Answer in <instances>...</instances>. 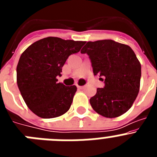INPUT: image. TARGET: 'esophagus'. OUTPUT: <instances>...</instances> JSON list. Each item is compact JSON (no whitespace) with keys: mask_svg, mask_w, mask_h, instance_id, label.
<instances>
[{"mask_svg":"<svg viewBox=\"0 0 157 157\" xmlns=\"http://www.w3.org/2000/svg\"><path fill=\"white\" fill-rule=\"evenodd\" d=\"M85 87H86V86H78V85H77V88L80 89V90H82V89H84Z\"/></svg>","mask_w":157,"mask_h":157,"instance_id":"1","label":"esophagus"}]
</instances>
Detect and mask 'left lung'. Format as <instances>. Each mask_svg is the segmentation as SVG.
<instances>
[{"label":"left lung","mask_w":157,"mask_h":157,"mask_svg":"<svg viewBox=\"0 0 157 157\" xmlns=\"http://www.w3.org/2000/svg\"><path fill=\"white\" fill-rule=\"evenodd\" d=\"M90 59L94 75L105 86L90 99L96 112L107 118L124 114L135 101L140 88L141 67L130 46L113 40L88 41L82 48Z\"/></svg>","instance_id":"1"}]
</instances>
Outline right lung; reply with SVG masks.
I'll list each match as a JSON object with an SVG mask.
<instances>
[{
	"label": "right lung",
	"instance_id": "add662e5",
	"mask_svg": "<svg viewBox=\"0 0 157 157\" xmlns=\"http://www.w3.org/2000/svg\"><path fill=\"white\" fill-rule=\"evenodd\" d=\"M86 41L48 37L30 45L22 53L16 68L17 85L29 109L39 117L62 116L70 109L75 86L57 82L62 67Z\"/></svg>",
	"mask_w": 157,
	"mask_h": 157
}]
</instances>
